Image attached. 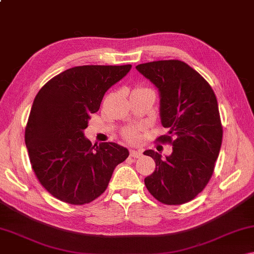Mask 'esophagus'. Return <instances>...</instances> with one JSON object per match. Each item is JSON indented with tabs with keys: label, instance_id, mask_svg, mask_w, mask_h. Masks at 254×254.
<instances>
[{
	"label": "esophagus",
	"instance_id": "esophagus-1",
	"mask_svg": "<svg viewBox=\"0 0 254 254\" xmlns=\"http://www.w3.org/2000/svg\"><path fill=\"white\" fill-rule=\"evenodd\" d=\"M130 156L132 158H140L142 156V151L141 150H130Z\"/></svg>",
	"mask_w": 254,
	"mask_h": 254
}]
</instances>
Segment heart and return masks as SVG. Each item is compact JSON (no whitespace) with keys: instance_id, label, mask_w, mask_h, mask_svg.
<instances>
[{"instance_id":"1","label":"heart","mask_w":254,"mask_h":254,"mask_svg":"<svg viewBox=\"0 0 254 254\" xmlns=\"http://www.w3.org/2000/svg\"><path fill=\"white\" fill-rule=\"evenodd\" d=\"M140 88H142V87H139V88H136V89H140ZM123 134H124V137H126V139L128 140V141H135L137 139V131H136V128L132 127H127L126 130L123 131Z\"/></svg>"}]
</instances>
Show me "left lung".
<instances>
[{
    "label": "left lung",
    "mask_w": 254,
    "mask_h": 254,
    "mask_svg": "<svg viewBox=\"0 0 254 254\" xmlns=\"http://www.w3.org/2000/svg\"><path fill=\"white\" fill-rule=\"evenodd\" d=\"M136 69L160 93L161 123L169 132L157 140L173 145L166 159L144 151L156 162L145 187L162 204L188 203L208 184L220 153L223 127L216 96L204 77L180 60L140 64Z\"/></svg>",
    "instance_id": "left-lung-1"
}]
</instances>
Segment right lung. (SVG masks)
<instances>
[{"label": "right lung", "mask_w": 254, "mask_h": 254, "mask_svg": "<svg viewBox=\"0 0 254 254\" xmlns=\"http://www.w3.org/2000/svg\"><path fill=\"white\" fill-rule=\"evenodd\" d=\"M131 67H72L47 81L34 98L24 133L29 159L42 187L64 203L95 200L115 167L128 157L127 149L117 143L92 144L83 131L105 92Z\"/></svg>", "instance_id": "add662e5"}]
</instances>
